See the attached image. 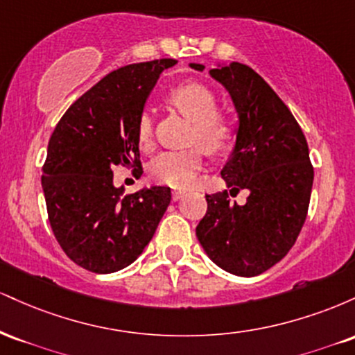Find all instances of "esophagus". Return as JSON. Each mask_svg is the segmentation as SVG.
I'll return each instance as SVG.
<instances>
[{
    "label": "esophagus",
    "mask_w": 355,
    "mask_h": 355,
    "mask_svg": "<svg viewBox=\"0 0 355 355\" xmlns=\"http://www.w3.org/2000/svg\"><path fill=\"white\" fill-rule=\"evenodd\" d=\"M182 197H183V191H180V190H173V191H172V198H173V202L180 200Z\"/></svg>",
    "instance_id": "34e87169"
}]
</instances>
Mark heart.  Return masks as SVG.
Here are the masks:
<instances>
[{
  "label": "heart",
  "mask_w": 355,
  "mask_h": 355,
  "mask_svg": "<svg viewBox=\"0 0 355 355\" xmlns=\"http://www.w3.org/2000/svg\"><path fill=\"white\" fill-rule=\"evenodd\" d=\"M168 100L193 121L191 141H197L207 152H220L230 144L234 138V123L229 116L217 112V96L205 85L195 81L178 85L170 89ZM137 140L144 148L152 145L153 118L150 112H144L138 116ZM200 168L202 153L198 148L166 150L153 158L150 175L158 183L173 189H185L193 182Z\"/></svg>",
  "instance_id": "b5f03b06"
}]
</instances>
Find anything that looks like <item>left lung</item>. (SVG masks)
<instances>
[{
    "mask_svg": "<svg viewBox=\"0 0 355 355\" xmlns=\"http://www.w3.org/2000/svg\"><path fill=\"white\" fill-rule=\"evenodd\" d=\"M210 76L230 93L239 115L235 146L220 173L230 195L247 190L248 197L239 205L227 190L205 195L197 239L220 268L255 277L287 255L304 227L313 183L307 140L287 105L250 67L218 64Z\"/></svg>",
    "mask_w": 355,
    "mask_h": 355,
    "instance_id": "8db88e82",
    "label": "left lung"
}]
</instances>
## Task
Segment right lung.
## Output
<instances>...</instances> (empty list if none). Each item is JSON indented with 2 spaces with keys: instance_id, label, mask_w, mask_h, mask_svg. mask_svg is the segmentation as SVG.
<instances>
[{
  "instance_id": "1",
  "label": "right lung",
  "mask_w": 355,
  "mask_h": 355,
  "mask_svg": "<svg viewBox=\"0 0 355 355\" xmlns=\"http://www.w3.org/2000/svg\"><path fill=\"white\" fill-rule=\"evenodd\" d=\"M162 58L118 68L67 110L48 144L43 191L60 247L95 274L121 270L144 252L172 200L168 187L123 195L113 166L141 177L137 121L162 71Z\"/></svg>"
}]
</instances>
